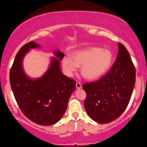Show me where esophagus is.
I'll use <instances>...</instances> for the list:
<instances>
[{"instance_id":"esophagus-1","label":"esophagus","mask_w":147,"mask_h":147,"mask_svg":"<svg viewBox=\"0 0 147 147\" xmlns=\"http://www.w3.org/2000/svg\"><path fill=\"white\" fill-rule=\"evenodd\" d=\"M76 88L77 89H81L82 88V84L80 83V82H76Z\"/></svg>"}]
</instances>
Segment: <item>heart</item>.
<instances>
[{"instance_id":"heart-1","label":"heart","mask_w":147,"mask_h":147,"mask_svg":"<svg viewBox=\"0 0 147 147\" xmlns=\"http://www.w3.org/2000/svg\"><path fill=\"white\" fill-rule=\"evenodd\" d=\"M71 58L62 59V67L67 75L71 76L81 67L80 73L84 78L95 80L109 70L112 64L113 56L110 50L92 47L74 52Z\"/></svg>"}]
</instances>
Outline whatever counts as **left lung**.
Wrapping results in <instances>:
<instances>
[{"label": "left lung", "instance_id": "1", "mask_svg": "<svg viewBox=\"0 0 147 147\" xmlns=\"http://www.w3.org/2000/svg\"><path fill=\"white\" fill-rule=\"evenodd\" d=\"M118 45L117 57L108 73L82 86L86 92V112L99 123H109L121 116L128 105L135 86V66L126 47Z\"/></svg>", "mask_w": 147, "mask_h": 147}]
</instances>
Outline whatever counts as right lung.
<instances>
[{"label":"right lung","mask_w":147,"mask_h":147,"mask_svg":"<svg viewBox=\"0 0 147 147\" xmlns=\"http://www.w3.org/2000/svg\"><path fill=\"white\" fill-rule=\"evenodd\" d=\"M40 45L30 41L16 54L9 73V81L14 97L22 112L30 120L43 126H49L60 120L65 112L71 94L76 88V81L61 73L59 60L64 54L54 53L45 74L32 80L24 73L23 59L30 49Z\"/></svg>","instance_id":"obj_1"}]
</instances>
